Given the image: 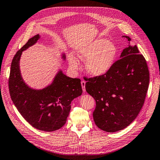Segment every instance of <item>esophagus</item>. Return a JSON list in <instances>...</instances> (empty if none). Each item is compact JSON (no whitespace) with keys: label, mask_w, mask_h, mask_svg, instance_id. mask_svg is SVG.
<instances>
[{"label":"esophagus","mask_w":160,"mask_h":160,"mask_svg":"<svg viewBox=\"0 0 160 160\" xmlns=\"http://www.w3.org/2000/svg\"><path fill=\"white\" fill-rule=\"evenodd\" d=\"M85 84H86L85 81L82 80V82H81V85H82V88L83 92H85Z\"/></svg>","instance_id":"34e87169"}]
</instances>
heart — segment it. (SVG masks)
I'll return each mask as SVG.
<instances>
[{"label": "heart", "mask_w": 160, "mask_h": 160, "mask_svg": "<svg viewBox=\"0 0 160 160\" xmlns=\"http://www.w3.org/2000/svg\"><path fill=\"white\" fill-rule=\"evenodd\" d=\"M118 53L117 46L105 38L96 39L77 50L78 58L82 61L87 60L86 69L93 76L107 73L114 64ZM68 62L72 68L78 69L79 63L73 55H69Z\"/></svg>", "instance_id": "obj_1"}]
</instances>
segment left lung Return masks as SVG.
Wrapping results in <instances>:
<instances>
[{"instance_id":"obj_1","label":"left lung","mask_w":160,"mask_h":160,"mask_svg":"<svg viewBox=\"0 0 160 160\" xmlns=\"http://www.w3.org/2000/svg\"><path fill=\"white\" fill-rule=\"evenodd\" d=\"M129 45L107 73L86 78L87 92L96 101L93 112L97 127L108 132L126 128L137 118L144 103L149 85L146 61L131 39Z\"/></svg>"}]
</instances>
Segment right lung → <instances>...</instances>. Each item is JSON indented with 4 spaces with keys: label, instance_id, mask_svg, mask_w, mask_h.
I'll return each instance as SVG.
<instances>
[{
    "label": "right lung",
    "instance_id": "obj_1",
    "mask_svg": "<svg viewBox=\"0 0 160 160\" xmlns=\"http://www.w3.org/2000/svg\"><path fill=\"white\" fill-rule=\"evenodd\" d=\"M39 38V34L34 36L16 53L11 64L9 90L12 101L26 121L36 129L52 132L66 123L71 101L82 95V89L79 78L68 77L61 70L45 88L34 89L27 85L21 74L20 58L22 52ZM62 58L65 60V54Z\"/></svg>",
    "mask_w": 160,
    "mask_h": 160
}]
</instances>
